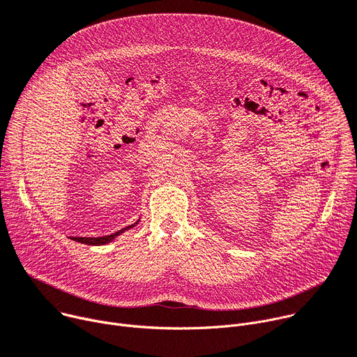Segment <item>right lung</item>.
I'll list each match as a JSON object with an SVG mask.
<instances>
[{
	"label": "right lung",
	"mask_w": 357,
	"mask_h": 357,
	"mask_svg": "<svg viewBox=\"0 0 357 357\" xmlns=\"http://www.w3.org/2000/svg\"><path fill=\"white\" fill-rule=\"evenodd\" d=\"M132 226H135V225L128 226V228H123V229H121V231H118V232H115V234H112V235H108V236H102V238H73V239H74V241H77V242L85 243V245H105V243L111 242V241H112L115 236H118L119 234H122L125 229L132 228Z\"/></svg>",
	"instance_id": "1"
}]
</instances>
